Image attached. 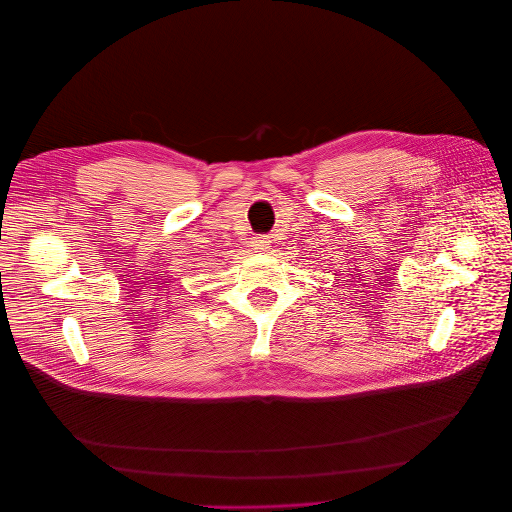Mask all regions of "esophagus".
I'll return each mask as SVG.
<instances>
[{"label":"esophagus","instance_id":"obj_1","mask_svg":"<svg viewBox=\"0 0 512 512\" xmlns=\"http://www.w3.org/2000/svg\"><path fill=\"white\" fill-rule=\"evenodd\" d=\"M252 248H254L256 252H266V250L270 248V238H268V236H262V234L254 236V238H252Z\"/></svg>","mask_w":512,"mask_h":512}]
</instances>
